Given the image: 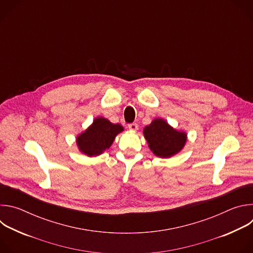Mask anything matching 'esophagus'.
<instances>
[{
	"mask_svg": "<svg viewBox=\"0 0 253 253\" xmlns=\"http://www.w3.org/2000/svg\"><path fill=\"white\" fill-rule=\"evenodd\" d=\"M128 128H129L131 131H136V130L138 129V124H137V123L128 124Z\"/></svg>",
	"mask_w": 253,
	"mask_h": 253,
	"instance_id": "obj_1",
	"label": "esophagus"
}]
</instances>
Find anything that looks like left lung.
Here are the masks:
<instances>
[{"mask_svg":"<svg viewBox=\"0 0 253 253\" xmlns=\"http://www.w3.org/2000/svg\"><path fill=\"white\" fill-rule=\"evenodd\" d=\"M144 137L152 152L161 158H168L181 150L186 142V134L173 129L163 119H155L144 128Z\"/></svg>","mask_w":253,"mask_h":253,"instance_id":"1","label":"left lung"}]
</instances>
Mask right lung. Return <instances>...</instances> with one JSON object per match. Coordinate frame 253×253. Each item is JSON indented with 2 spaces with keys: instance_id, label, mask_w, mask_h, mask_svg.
<instances>
[{
  "instance_id": "obj_1",
  "label": "right lung",
  "mask_w": 253,
  "mask_h": 253,
  "mask_svg": "<svg viewBox=\"0 0 253 253\" xmlns=\"http://www.w3.org/2000/svg\"><path fill=\"white\" fill-rule=\"evenodd\" d=\"M123 131L120 124H113L103 117H98L93 124L77 137L80 151L88 156H97L109 148L116 135Z\"/></svg>"
}]
</instances>
